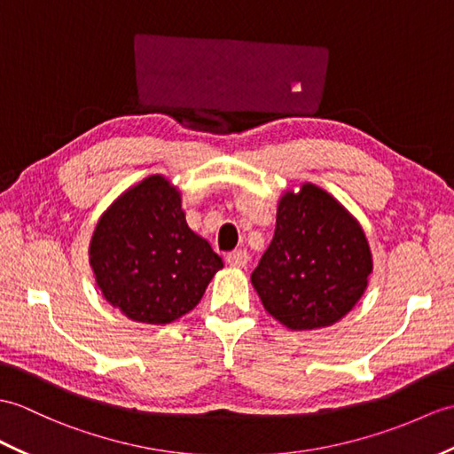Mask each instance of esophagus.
<instances>
[{
  "mask_svg": "<svg viewBox=\"0 0 454 454\" xmlns=\"http://www.w3.org/2000/svg\"><path fill=\"white\" fill-rule=\"evenodd\" d=\"M247 261H249V255H247V251H246V249L230 251L228 255H226V262H228L230 267H238V269H241V267H246V265H247Z\"/></svg>",
  "mask_w": 454,
  "mask_h": 454,
  "instance_id": "34e87169",
  "label": "esophagus"
}]
</instances>
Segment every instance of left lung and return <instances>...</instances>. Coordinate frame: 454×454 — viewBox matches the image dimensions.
Masks as SVG:
<instances>
[{
  "mask_svg": "<svg viewBox=\"0 0 454 454\" xmlns=\"http://www.w3.org/2000/svg\"><path fill=\"white\" fill-rule=\"evenodd\" d=\"M373 262L360 224L305 184L280 199L277 228L251 284L265 309L294 331L329 326L362 298Z\"/></svg>",
  "mask_w": 454,
  "mask_h": 454,
  "instance_id": "obj_1",
  "label": "left lung"
}]
</instances>
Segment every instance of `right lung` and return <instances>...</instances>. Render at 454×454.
<instances>
[{
	"label": "right lung",
	"instance_id": "add662e5",
	"mask_svg": "<svg viewBox=\"0 0 454 454\" xmlns=\"http://www.w3.org/2000/svg\"><path fill=\"white\" fill-rule=\"evenodd\" d=\"M90 265L114 308L133 321L166 325L201 301L223 259L189 230L176 187L151 176L100 218Z\"/></svg>",
	"mask_w": 454,
	"mask_h": 454
}]
</instances>
